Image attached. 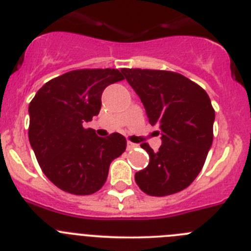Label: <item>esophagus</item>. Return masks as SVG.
Listing matches in <instances>:
<instances>
[{
    "label": "esophagus",
    "mask_w": 251,
    "mask_h": 251,
    "mask_svg": "<svg viewBox=\"0 0 251 251\" xmlns=\"http://www.w3.org/2000/svg\"><path fill=\"white\" fill-rule=\"evenodd\" d=\"M136 147H137L136 144H133V142H131V141L127 142V150H128V151H130V150L136 149Z\"/></svg>",
    "instance_id": "obj_1"
}]
</instances>
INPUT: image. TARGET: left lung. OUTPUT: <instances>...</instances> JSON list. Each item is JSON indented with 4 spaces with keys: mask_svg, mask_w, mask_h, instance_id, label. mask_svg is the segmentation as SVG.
Wrapping results in <instances>:
<instances>
[{
    "mask_svg": "<svg viewBox=\"0 0 251 251\" xmlns=\"http://www.w3.org/2000/svg\"><path fill=\"white\" fill-rule=\"evenodd\" d=\"M121 73L162 139L157 152L141 145L150 163L135 175L137 186L154 197L183 191L200 175L212 146L215 112L208 94L179 73L140 68Z\"/></svg>",
    "mask_w": 251,
    "mask_h": 251,
    "instance_id": "1",
    "label": "left lung"
}]
</instances>
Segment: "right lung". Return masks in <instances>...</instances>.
<instances>
[{"mask_svg":"<svg viewBox=\"0 0 251 251\" xmlns=\"http://www.w3.org/2000/svg\"><path fill=\"white\" fill-rule=\"evenodd\" d=\"M118 69H76L44 84L29 102L30 146L49 181L68 193L89 196L106 182L110 163L126 150L118 132L97 136L84 128L101 107V94L124 80Z\"/></svg>","mask_w":251,"mask_h":251,"instance_id":"right-lung-1","label":"right lung"}]
</instances>
